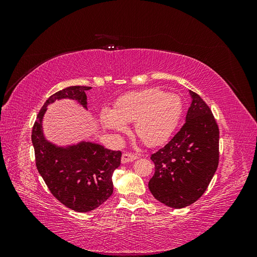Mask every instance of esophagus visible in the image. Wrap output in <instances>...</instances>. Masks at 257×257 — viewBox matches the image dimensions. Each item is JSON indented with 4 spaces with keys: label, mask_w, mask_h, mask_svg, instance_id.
Listing matches in <instances>:
<instances>
[{
    "label": "esophagus",
    "mask_w": 257,
    "mask_h": 257,
    "mask_svg": "<svg viewBox=\"0 0 257 257\" xmlns=\"http://www.w3.org/2000/svg\"><path fill=\"white\" fill-rule=\"evenodd\" d=\"M136 159H138L137 154L131 153V152H125V153H123V155H122L121 162L122 163H128V162H132V161H135Z\"/></svg>",
    "instance_id": "1"
}]
</instances>
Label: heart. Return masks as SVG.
I'll list each match as a JSON object with an SVG mask.
<instances>
[{
	"mask_svg": "<svg viewBox=\"0 0 257 257\" xmlns=\"http://www.w3.org/2000/svg\"><path fill=\"white\" fill-rule=\"evenodd\" d=\"M182 110V100L176 93L151 88L123 94L115 100L113 110L100 111V121L115 133L125 132L126 123L135 122L137 136L148 146H158L172 136Z\"/></svg>",
	"mask_w": 257,
	"mask_h": 257,
	"instance_id": "obj_1",
	"label": "heart"
}]
</instances>
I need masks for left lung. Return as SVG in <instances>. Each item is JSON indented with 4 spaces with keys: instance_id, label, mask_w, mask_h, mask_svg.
Returning <instances> with one entry per match:
<instances>
[{
    "instance_id": "8db88e82",
    "label": "left lung",
    "mask_w": 257,
    "mask_h": 257,
    "mask_svg": "<svg viewBox=\"0 0 257 257\" xmlns=\"http://www.w3.org/2000/svg\"><path fill=\"white\" fill-rule=\"evenodd\" d=\"M185 123L170 142L151 155L155 173L149 190L161 203L183 208L207 190L219 165L220 131L209 106L190 91Z\"/></svg>"
}]
</instances>
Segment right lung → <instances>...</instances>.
<instances>
[{"label":"right lung","mask_w":257,"mask_h":257,"mask_svg":"<svg viewBox=\"0 0 257 257\" xmlns=\"http://www.w3.org/2000/svg\"><path fill=\"white\" fill-rule=\"evenodd\" d=\"M90 89L73 85L52 94L38 112L31 136L38 173L52 195L77 212L91 211L111 196V177L121 164L122 153L85 142L68 148L54 146L44 138L42 120L47 106L56 99H76L87 108L85 91Z\"/></svg>","instance_id":"obj_1"}]
</instances>
